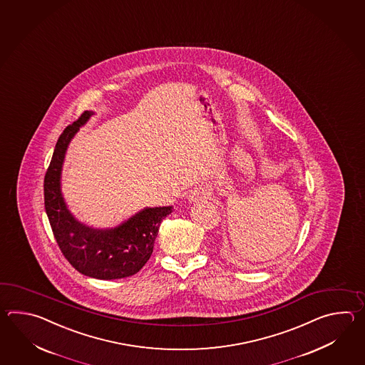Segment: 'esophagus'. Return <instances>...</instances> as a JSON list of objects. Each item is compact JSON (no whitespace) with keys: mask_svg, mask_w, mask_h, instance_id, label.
<instances>
[{"mask_svg":"<svg viewBox=\"0 0 365 365\" xmlns=\"http://www.w3.org/2000/svg\"><path fill=\"white\" fill-rule=\"evenodd\" d=\"M187 200L190 203L205 201V200H209V193H207V190L201 189V187H194L193 190H190L187 194Z\"/></svg>","mask_w":365,"mask_h":365,"instance_id":"esophagus-1","label":"esophagus"}]
</instances>
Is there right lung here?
<instances>
[{
  "label": "right lung",
  "instance_id": "1",
  "mask_svg": "<svg viewBox=\"0 0 365 365\" xmlns=\"http://www.w3.org/2000/svg\"><path fill=\"white\" fill-rule=\"evenodd\" d=\"M93 115L86 110L57 140L44 179V205L56 241L76 270L96 279H120L148 262L160 223L173 207H143L110 228H93L73 215L62 194V167L70 142Z\"/></svg>",
  "mask_w": 365,
  "mask_h": 365
}]
</instances>
